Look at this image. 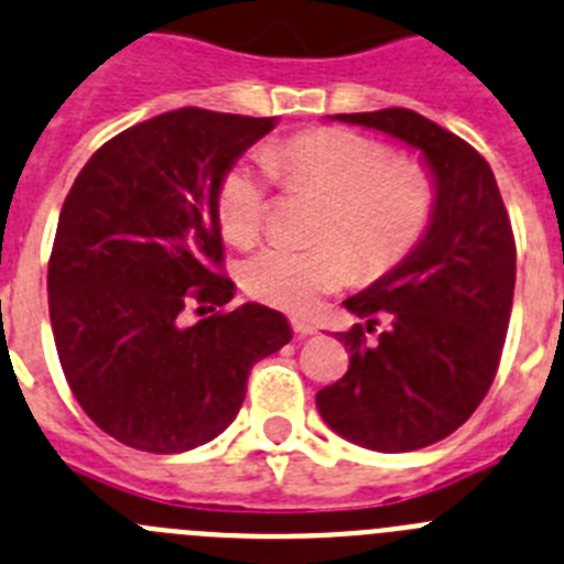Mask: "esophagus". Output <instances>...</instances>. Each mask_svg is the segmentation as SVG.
I'll return each mask as SVG.
<instances>
[{
    "label": "esophagus",
    "instance_id": "34e87169",
    "mask_svg": "<svg viewBox=\"0 0 564 564\" xmlns=\"http://www.w3.org/2000/svg\"><path fill=\"white\" fill-rule=\"evenodd\" d=\"M292 328H294V334H297V337H312V334L317 332V328H314L312 323H308V319H303V317H292Z\"/></svg>",
    "mask_w": 564,
    "mask_h": 564
}]
</instances>
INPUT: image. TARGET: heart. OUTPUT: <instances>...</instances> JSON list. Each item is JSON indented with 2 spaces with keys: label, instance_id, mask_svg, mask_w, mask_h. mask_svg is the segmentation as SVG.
I'll use <instances>...</instances> for the list:
<instances>
[{
  "label": "heart",
  "instance_id": "obj_1",
  "mask_svg": "<svg viewBox=\"0 0 564 564\" xmlns=\"http://www.w3.org/2000/svg\"><path fill=\"white\" fill-rule=\"evenodd\" d=\"M263 165L289 187L326 196L317 236L308 247L270 245L241 267L245 289L289 312H308L323 294L359 272L384 275L413 252L427 232L435 187L427 169L393 160L379 140L343 129L289 137L263 154ZM216 216L227 241L250 245L267 219V176L250 162L227 171L216 196Z\"/></svg>",
  "mask_w": 564,
  "mask_h": 564
}]
</instances>
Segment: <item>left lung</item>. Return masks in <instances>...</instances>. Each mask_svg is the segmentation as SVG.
<instances>
[{"label":"left lung","mask_w":564,"mask_h":564,"mask_svg":"<svg viewBox=\"0 0 564 564\" xmlns=\"http://www.w3.org/2000/svg\"><path fill=\"white\" fill-rule=\"evenodd\" d=\"M419 149L435 185L427 232L402 263L343 303L365 326L339 334L351 365L317 393L343 438L410 453L446 438L495 382L514 297L517 250L489 162L458 134L410 109L334 115ZM389 319L377 344L364 339Z\"/></svg>","instance_id":"8db88e82"}]
</instances>
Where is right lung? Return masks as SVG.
<instances>
[{
    "label": "right lung",
    "mask_w": 564,
    "mask_h": 564,
    "mask_svg": "<svg viewBox=\"0 0 564 564\" xmlns=\"http://www.w3.org/2000/svg\"><path fill=\"white\" fill-rule=\"evenodd\" d=\"M275 129L187 106L111 137L69 187L47 270L69 390L120 444L185 453L230 427L258 359L292 339L261 303L230 312L216 216L232 162ZM187 305L213 315L181 323Z\"/></svg>",
    "instance_id": "1"
}]
</instances>
